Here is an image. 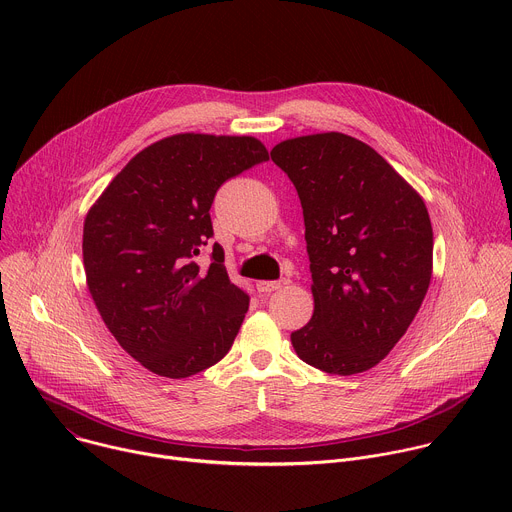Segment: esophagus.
I'll list each match as a JSON object with an SVG mask.
<instances>
[{"instance_id":"1","label":"esophagus","mask_w":512,"mask_h":512,"mask_svg":"<svg viewBox=\"0 0 512 512\" xmlns=\"http://www.w3.org/2000/svg\"><path fill=\"white\" fill-rule=\"evenodd\" d=\"M287 283H289V279H279V281H259V283H257V289H259V291H263V294H271V291L281 289V287H285Z\"/></svg>"}]
</instances>
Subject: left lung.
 <instances>
[{
	"label": "left lung",
	"mask_w": 512,
	"mask_h": 512,
	"mask_svg": "<svg viewBox=\"0 0 512 512\" xmlns=\"http://www.w3.org/2000/svg\"><path fill=\"white\" fill-rule=\"evenodd\" d=\"M294 182L312 271V320L291 332L312 367L369 371L407 332L427 294L433 231L419 192L371 145L328 131L277 143Z\"/></svg>",
	"instance_id": "obj_1"
}]
</instances>
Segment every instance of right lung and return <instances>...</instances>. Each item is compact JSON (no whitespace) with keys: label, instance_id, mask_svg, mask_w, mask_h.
I'll list each match as a JSON object with an SVG mask.
<instances>
[{"label":"right lung","instance_id":"add662e5","mask_svg":"<svg viewBox=\"0 0 512 512\" xmlns=\"http://www.w3.org/2000/svg\"><path fill=\"white\" fill-rule=\"evenodd\" d=\"M269 160L251 135L176 133L135 154L89 208L83 263L91 298L119 346L168 379L221 360L249 296L223 265L196 263L212 237L210 206L229 178Z\"/></svg>","mask_w":512,"mask_h":512}]
</instances>
